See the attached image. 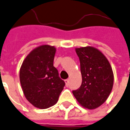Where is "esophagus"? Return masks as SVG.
<instances>
[{
	"label": "esophagus",
	"mask_w": 130,
	"mask_h": 130,
	"mask_svg": "<svg viewBox=\"0 0 130 130\" xmlns=\"http://www.w3.org/2000/svg\"><path fill=\"white\" fill-rule=\"evenodd\" d=\"M65 83H66V86H68V83H69V79H66L65 80Z\"/></svg>",
	"instance_id": "obj_1"
}]
</instances>
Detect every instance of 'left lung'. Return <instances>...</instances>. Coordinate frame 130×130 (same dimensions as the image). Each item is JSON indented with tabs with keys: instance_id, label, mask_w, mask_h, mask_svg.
<instances>
[{
	"instance_id": "8db88e82",
	"label": "left lung",
	"mask_w": 130,
	"mask_h": 130,
	"mask_svg": "<svg viewBox=\"0 0 130 130\" xmlns=\"http://www.w3.org/2000/svg\"><path fill=\"white\" fill-rule=\"evenodd\" d=\"M80 60L82 83L72 93L79 104L95 109L105 102L112 91L114 74L110 63L101 51L91 46L75 48Z\"/></svg>"
}]
</instances>
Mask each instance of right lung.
Masks as SVG:
<instances>
[{
    "instance_id": "obj_1",
    "label": "right lung",
    "mask_w": 130,
    "mask_h": 130,
    "mask_svg": "<svg viewBox=\"0 0 130 130\" xmlns=\"http://www.w3.org/2000/svg\"><path fill=\"white\" fill-rule=\"evenodd\" d=\"M56 52L54 46L40 45L29 53L20 68V80L24 95L40 109L56 104L65 85L54 66Z\"/></svg>"
}]
</instances>
